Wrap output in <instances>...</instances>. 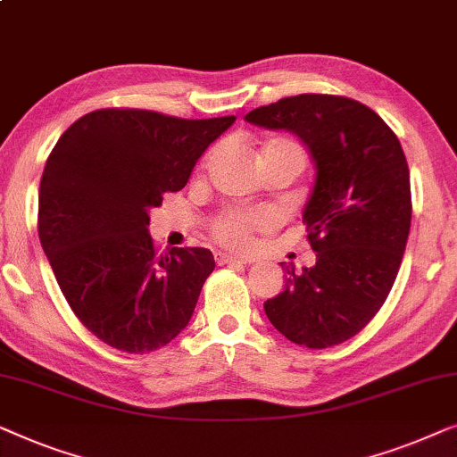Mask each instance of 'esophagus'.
<instances>
[{"label":"esophagus","instance_id":"esophagus-1","mask_svg":"<svg viewBox=\"0 0 457 457\" xmlns=\"http://www.w3.org/2000/svg\"><path fill=\"white\" fill-rule=\"evenodd\" d=\"M215 261L220 265H246L250 259H244V256H236V254H228V253H215Z\"/></svg>","mask_w":457,"mask_h":457}]
</instances>
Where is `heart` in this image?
<instances>
[{
  "instance_id": "heart-1",
  "label": "heart",
  "mask_w": 457,
  "mask_h": 457,
  "mask_svg": "<svg viewBox=\"0 0 457 457\" xmlns=\"http://www.w3.org/2000/svg\"><path fill=\"white\" fill-rule=\"evenodd\" d=\"M262 153H286L302 159L300 146L286 138H273L262 149ZM273 223V215L265 209H231L215 223V234L221 242L234 248H246L253 234L259 229H267Z\"/></svg>"
}]
</instances>
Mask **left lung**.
Returning <instances> with one entry per match:
<instances>
[{"label":"left lung","instance_id":"obj_1","mask_svg":"<svg viewBox=\"0 0 457 457\" xmlns=\"http://www.w3.org/2000/svg\"><path fill=\"white\" fill-rule=\"evenodd\" d=\"M244 120L295 134L317 167L302 211L317 262L286 267L284 292L265 312L290 342L331 348L375 317L395 281L412 220L406 155L394 130L348 97L295 95Z\"/></svg>","mask_w":457,"mask_h":457}]
</instances>
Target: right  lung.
<instances>
[{
	"label": "right lung",
	"instance_id": "add662e5",
	"mask_svg": "<svg viewBox=\"0 0 457 457\" xmlns=\"http://www.w3.org/2000/svg\"><path fill=\"white\" fill-rule=\"evenodd\" d=\"M234 121L99 109L76 120L51 151L38 190V240L70 308L112 348H163L190 323L213 253L159 254L149 213L165 192L184 188Z\"/></svg>",
	"mask_w": 457,
	"mask_h": 457
}]
</instances>
